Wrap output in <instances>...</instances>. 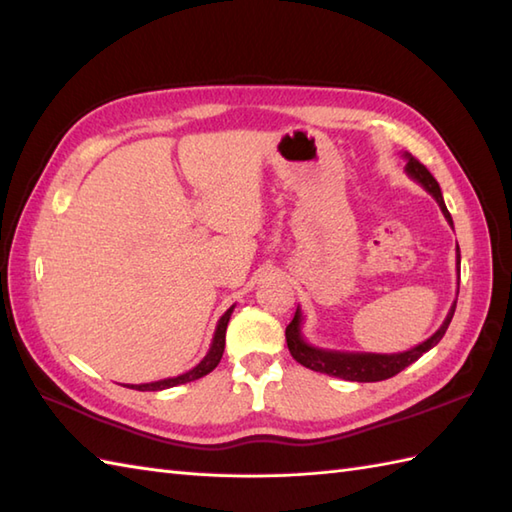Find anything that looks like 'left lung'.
Listing matches in <instances>:
<instances>
[{
    "instance_id": "8db88e82",
    "label": "left lung",
    "mask_w": 512,
    "mask_h": 512,
    "mask_svg": "<svg viewBox=\"0 0 512 512\" xmlns=\"http://www.w3.org/2000/svg\"><path fill=\"white\" fill-rule=\"evenodd\" d=\"M402 156L406 159V168H404L406 174H409L413 181L420 183L424 190L435 198L437 205H440L444 218L448 221V225L453 227V218L446 210L442 190H440V185H437V181L433 179V174L426 170L413 154L404 152ZM455 252H457V256H455L457 274H460V263H462L460 247H457ZM457 291H460V289H457ZM455 307H457V298L453 300L451 309H448V314L440 325V329H437L431 338H426L424 342L417 344V347H413L409 351H400V353H362V351H336V349L314 347V344H309L305 340V336H302V320H305V318H302L300 307L296 309L294 320H291L287 329H285V338H287L289 353L294 356L296 362L302 364V367H307L311 371H318V373L333 375V378L349 380V382H380V380L393 378L395 373H400L402 369L409 367V364H413L415 360H420L426 351L433 349L435 344L444 338L448 325H451Z\"/></svg>"
}]
</instances>
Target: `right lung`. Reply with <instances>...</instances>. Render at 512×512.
Returning a JSON list of instances; mask_svg holds the SVG:
<instances>
[{"instance_id":"1","label":"right lung","mask_w":512,"mask_h":512,"mask_svg":"<svg viewBox=\"0 0 512 512\" xmlns=\"http://www.w3.org/2000/svg\"><path fill=\"white\" fill-rule=\"evenodd\" d=\"M236 305L229 307L225 314L221 316V320H218L216 325V331H214V338H212V344H210V351L205 353V358L196 364L194 369L185 371L181 375H174V378H165V380H156V382H145V384H123V387H130L134 391H163V389H172V387H179V384H185V382H194L198 378H203V375H207L210 371L216 369V364L221 362L223 358V351H225V331H227V322L229 318H232V311H234Z\"/></svg>"}]
</instances>
